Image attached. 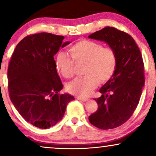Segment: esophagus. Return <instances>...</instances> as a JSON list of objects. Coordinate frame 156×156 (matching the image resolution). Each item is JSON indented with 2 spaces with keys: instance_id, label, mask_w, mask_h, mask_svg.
Segmentation results:
<instances>
[{
  "instance_id": "1",
  "label": "esophagus",
  "mask_w": 156,
  "mask_h": 156,
  "mask_svg": "<svg viewBox=\"0 0 156 156\" xmlns=\"http://www.w3.org/2000/svg\"><path fill=\"white\" fill-rule=\"evenodd\" d=\"M76 99L83 101V102H86V101H88L89 99L88 97H77Z\"/></svg>"
}]
</instances>
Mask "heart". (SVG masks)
Returning <instances> with one entry per match:
<instances>
[{
  "label": "heart",
  "instance_id": "b5f03b06",
  "mask_svg": "<svg viewBox=\"0 0 156 156\" xmlns=\"http://www.w3.org/2000/svg\"><path fill=\"white\" fill-rule=\"evenodd\" d=\"M70 57L60 51L55 58V67L65 78L74 76L75 63L85 62L83 74L67 85L70 93L78 96L89 95L98 86L99 80L105 82L112 76L116 67V56L114 50L108 46L91 40H80L68 48Z\"/></svg>",
  "mask_w": 156,
  "mask_h": 156
}]
</instances>
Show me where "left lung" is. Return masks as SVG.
Returning <instances> with one entry per match:
<instances>
[{"instance_id": "obj_1", "label": "left lung", "mask_w": 156, "mask_h": 156, "mask_svg": "<svg viewBox=\"0 0 156 156\" xmlns=\"http://www.w3.org/2000/svg\"><path fill=\"white\" fill-rule=\"evenodd\" d=\"M89 37L108 43L115 53V72L99 89L98 109L89 117L97 128L112 129L128 121L140 102L145 81L142 56L134 38L115 27H105Z\"/></svg>"}]
</instances>
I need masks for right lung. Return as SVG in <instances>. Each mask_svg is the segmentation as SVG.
I'll return each instance as SVG.
<instances>
[{
  "label": "right lung",
  "mask_w": 156,
  "mask_h": 156,
  "mask_svg": "<svg viewBox=\"0 0 156 156\" xmlns=\"http://www.w3.org/2000/svg\"><path fill=\"white\" fill-rule=\"evenodd\" d=\"M65 37L40 33L24 37L15 48L8 67L11 101L22 117L35 126L48 129L61 121L74 97L60 94L63 85L54 54Z\"/></svg>",
  "instance_id": "right-lung-1"
}]
</instances>
